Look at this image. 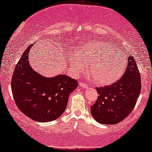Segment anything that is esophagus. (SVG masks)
Returning <instances> with one entry per match:
<instances>
[{
  "label": "esophagus",
  "mask_w": 152,
  "mask_h": 152,
  "mask_svg": "<svg viewBox=\"0 0 152 152\" xmlns=\"http://www.w3.org/2000/svg\"><path fill=\"white\" fill-rule=\"evenodd\" d=\"M79 86H80V87L83 88H86L88 87V86L86 85V84L83 83V82H79Z\"/></svg>",
  "instance_id": "1"
}]
</instances>
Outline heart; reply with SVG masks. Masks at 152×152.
<instances>
[{"label": "heart", "mask_w": 152, "mask_h": 152, "mask_svg": "<svg viewBox=\"0 0 152 152\" xmlns=\"http://www.w3.org/2000/svg\"><path fill=\"white\" fill-rule=\"evenodd\" d=\"M112 47L106 42H94L88 48V54L84 57L85 61L93 62L89 73L91 79L96 85L105 86L118 81L125 70V62L111 55ZM73 66L78 71H82L84 66L77 57L71 60Z\"/></svg>", "instance_id": "obj_1"}]
</instances>
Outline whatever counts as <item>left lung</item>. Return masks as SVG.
Returning a JSON list of instances; mask_svg holds the SVG:
<instances>
[{"instance_id": "obj_1", "label": "left lung", "mask_w": 152, "mask_h": 152, "mask_svg": "<svg viewBox=\"0 0 152 152\" xmlns=\"http://www.w3.org/2000/svg\"><path fill=\"white\" fill-rule=\"evenodd\" d=\"M126 70L120 80L110 86L96 88L99 96L91 112L97 122L115 125L134 109L141 91V77L137 63L129 56Z\"/></svg>"}]
</instances>
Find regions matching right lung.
<instances>
[{
    "mask_svg": "<svg viewBox=\"0 0 152 152\" xmlns=\"http://www.w3.org/2000/svg\"><path fill=\"white\" fill-rule=\"evenodd\" d=\"M25 49L14 69L11 89L16 105L25 115L40 122L55 120L64 112L69 96L78 86L77 81L64 74L47 78L30 63Z\"/></svg>",
    "mask_w": 152,
    "mask_h": 152,
    "instance_id": "obj_1",
    "label": "right lung"
}]
</instances>
